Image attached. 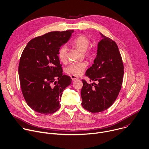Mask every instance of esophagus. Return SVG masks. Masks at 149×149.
<instances>
[{
	"label": "esophagus",
	"instance_id": "34e87169",
	"mask_svg": "<svg viewBox=\"0 0 149 149\" xmlns=\"http://www.w3.org/2000/svg\"><path fill=\"white\" fill-rule=\"evenodd\" d=\"M70 77H71V79H72V80L73 81H75V80H78V77H77L76 76H73V75H72V76H70Z\"/></svg>",
	"mask_w": 149,
	"mask_h": 149
}]
</instances>
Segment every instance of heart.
<instances>
[{"instance_id": "heart-1", "label": "heart", "mask_w": 149, "mask_h": 149, "mask_svg": "<svg viewBox=\"0 0 149 149\" xmlns=\"http://www.w3.org/2000/svg\"><path fill=\"white\" fill-rule=\"evenodd\" d=\"M90 41L89 38L84 36L80 35L76 37L73 41V45L80 51H84L85 54L88 56H92L95 54V49L93 47L87 48ZM58 57L59 61L63 63L66 62L68 60V49L66 45L62 46L58 52ZM87 66L86 62L74 63L70 65L67 69V72L75 76H81Z\"/></svg>"}]
</instances>
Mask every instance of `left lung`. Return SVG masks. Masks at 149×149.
<instances>
[{
  "mask_svg": "<svg viewBox=\"0 0 149 149\" xmlns=\"http://www.w3.org/2000/svg\"><path fill=\"white\" fill-rule=\"evenodd\" d=\"M100 34L102 39L98 42L97 56L86 72V76L98 84L93 83L94 86L81 80V105L92 113L105 111L113 104L121 89L124 74L122 59L116 42Z\"/></svg>",
  "mask_w": 149,
  "mask_h": 149,
  "instance_id": "obj_1",
  "label": "left lung"
}]
</instances>
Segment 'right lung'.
<instances>
[{"instance_id": "obj_1", "label": "right lung", "mask_w": 149, "mask_h": 149, "mask_svg": "<svg viewBox=\"0 0 149 149\" xmlns=\"http://www.w3.org/2000/svg\"><path fill=\"white\" fill-rule=\"evenodd\" d=\"M73 31H52L36 37L22 52L19 65L21 89L28 105L37 112L57 111L62 92L72 83L69 76L63 74L58 52Z\"/></svg>"}]
</instances>
